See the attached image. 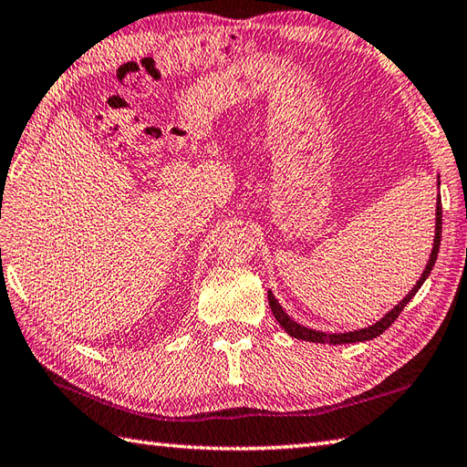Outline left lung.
<instances>
[{"label":"left lung","instance_id":"obj_1","mask_svg":"<svg viewBox=\"0 0 467 467\" xmlns=\"http://www.w3.org/2000/svg\"><path fill=\"white\" fill-rule=\"evenodd\" d=\"M440 178V176H438ZM438 186H440V181H438ZM440 243H441V196H438V204H435V236H433V249H431V254H430V261L428 265H425V271L423 275L420 276V281L415 283L413 289L405 295V299L400 301V305H395L393 309L387 313L383 319L377 321L375 325L367 327V329H357V331H349V333H323V331H315V329H306V327L299 325L296 321H293L289 315L285 313L283 306L279 305V301L275 299V295L269 291V305H271V311L275 315V319L279 321V325L283 327V329L289 333L291 337H295V339H301V341H313V343H331V345H343V343H359V341H369V339H375V337H379L385 329H389L391 323L398 319V317L401 315V311L405 309V305H408L415 293H418L421 289V285L425 283V279H428L433 265H435V259H438V253H440Z\"/></svg>","mask_w":467,"mask_h":467}]
</instances>
